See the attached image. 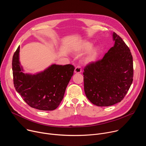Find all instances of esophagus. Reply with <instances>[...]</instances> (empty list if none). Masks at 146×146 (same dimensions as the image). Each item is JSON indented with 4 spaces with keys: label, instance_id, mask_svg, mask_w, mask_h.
<instances>
[{
    "label": "esophagus",
    "instance_id": "34e87169",
    "mask_svg": "<svg viewBox=\"0 0 146 146\" xmlns=\"http://www.w3.org/2000/svg\"><path fill=\"white\" fill-rule=\"evenodd\" d=\"M81 68L80 66H77L74 69V73H80L81 72Z\"/></svg>",
    "mask_w": 146,
    "mask_h": 146
}]
</instances>
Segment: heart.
<instances>
[{"label": "heart", "mask_w": 146, "mask_h": 146, "mask_svg": "<svg viewBox=\"0 0 146 146\" xmlns=\"http://www.w3.org/2000/svg\"><path fill=\"white\" fill-rule=\"evenodd\" d=\"M93 44L88 41H83L76 48V51L77 52H82L87 51H89L84 57V61L86 63L94 62L96 60L99 54V49L98 47H94L91 49Z\"/></svg>", "instance_id": "1"}]
</instances>
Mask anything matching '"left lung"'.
Masks as SVG:
<instances>
[{"label": "left lung", "mask_w": 146, "mask_h": 146, "mask_svg": "<svg viewBox=\"0 0 146 146\" xmlns=\"http://www.w3.org/2000/svg\"><path fill=\"white\" fill-rule=\"evenodd\" d=\"M113 38L114 46L102 59L88 64L83 72L86 96L98 106H109L120 102L133 81L131 51L115 32Z\"/></svg>", "instance_id": "left-lung-1"}]
</instances>
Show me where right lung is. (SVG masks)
<instances>
[{"label":"right lung","instance_id":"add662e5","mask_svg":"<svg viewBox=\"0 0 146 146\" xmlns=\"http://www.w3.org/2000/svg\"><path fill=\"white\" fill-rule=\"evenodd\" d=\"M19 46L12 60L14 86L17 92L31 108L45 111L56 109L64 98L73 74L72 65L53 64L36 74L23 72L19 60Z\"/></svg>","mask_w":146,"mask_h":146}]
</instances>
